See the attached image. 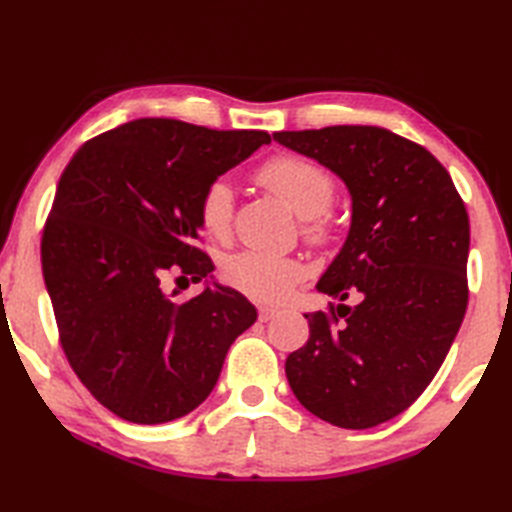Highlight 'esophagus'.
<instances>
[{"mask_svg":"<svg viewBox=\"0 0 512 512\" xmlns=\"http://www.w3.org/2000/svg\"><path fill=\"white\" fill-rule=\"evenodd\" d=\"M277 314H279V312L273 310V308H259V321L266 323V321H270V319H275Z\"/></svg>","mask_w":512,"mask_h":512,"instance_id":"34e87169","label":"esophagus"}]
</instances>
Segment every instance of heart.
Masks as SVG:
<instances>
[{
    "instance_id": "obj_1",
    "label": "heart",
    "mask_w": 512,
    "mask_h": 512,
    "mask_svg": "<svg viewBox=\"0 0 512 512\" xmlns=\"http://www.w3.org/2000/svg\"><path fill=\"white\" fill-rule=\"evenodd\" d=\"M257 180L277 198L284 200L301 217V231L308 242H325L330 237V213L334 202V180L321 165L297 156H277L257 171ZM235 215V193L231 182L213 180L202 191L198 217L209 235L224 239L231 233ZM224 281L246 297L262 303L284 301L301 277L295 259L275 257L259 250H244L224 264Z\"/></svg>"
}]
</instances>
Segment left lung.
Returning <instances> with one entry per match:
<instances>
[{
	"label": "left lung",
	"mask_w": 512,
	"mask_h": 512,
	"mask_svg": "<svg viewBox=\"0 0 512 512\" xmlns=\"http://www.w3.org/2000/svg\"><path fill=\"white\" fill-rule=\"evenodd\" d=\"M273 138L345 182L352 226L317 288L341 301L361 292L354 308L306 314L310 339L286 358L288 383L334 427H376L427 389L460 330L469 213L436 156L389 129L334 125Z\"/></svg>",
	"instance_id": "left-lung-1"
}]
</instances>
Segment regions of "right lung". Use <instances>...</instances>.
<instances>
[{"mask_svg":"<svg viewBox=\"0 0 512 512\" xmlns=\"http://www.w3.org/2000/svg\"><path fill=\"white\" fill-rule=\"evenodd\" d=\"M268 143L257 129L138 118L88 140L61 173L41 237L43 279L68 363L118 418L187 416L255 323V306L233 288L176 301L162 279L211 273L195 246L202 191Z\"/></svg>","mask_w":512,"mask_h":512,"instance_id":"right-lung-1","label":"right lung"}]
</instances>
